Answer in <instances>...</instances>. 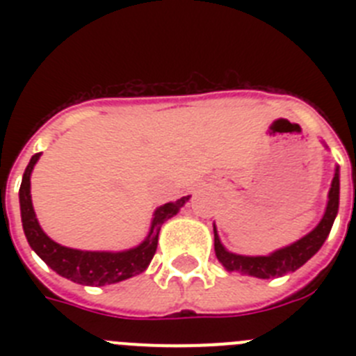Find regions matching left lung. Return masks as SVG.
Returning a JSON list of instances; mask_svg holds the SVG:
<instances>
[{
  "label": "left lung",
  "instance_id": "obj_1",
  "mask_svg": "<svg viewBox=\"0 0 356 356\" xmlns=\"http://www.w3.org/2000/svg\"><path fill=\"white\" fill-rule=\"evenodd\" d=\"M325 144V143H323ZM325 147H328L325 144ZM341 172L335 168L332 187L328 191V203H326L325 216L317 222L312 232H308L300 241L292 242L289 246L280 248L269 254H260V257H248V254H237L226 250L221 244V238L217 234V228L213 225V250H216L217 260L222 264L226 271L241 273V275L254 276V278H280V276L291 275L296 269H300L303 264L312 259L314 254L321 250L328 238L330 229L339 212V194H341Z\"/></svg>",
  "mask_w": 356,
  "mask_h": 356
}]
</instances>
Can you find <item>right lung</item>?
Masks as SVG:
<instances>
[{
  "mask_svg": "<svg viewBox=\"0 0 356 356\" xmlns=\"http://www.w3.org/2000/svg\"><path fill=\"white\" fill-rule=\"evenodd\" d=\"M40 155L42 153H35L31 156L30 163L24 169L21 188H19L21 221H23L24 235H26V241L31 250L35 251L56 275L64 276V278L80 285L103 287V285L118 284V282L146 271L156 251L160 228L168 219L180 212V209L187 203L191 196H184L180 200L159 207L153 213V219H151L149 232L139 246L124 251L74 250V248L62 246L53 238H49L37 221L33 203H31L30 178Z\"/></svg>",
  "mask_w": 356,
  "mask_h": 356,
  "instance_id": "right-lung-1",
  "label": "right lung"
}]
</instances>
